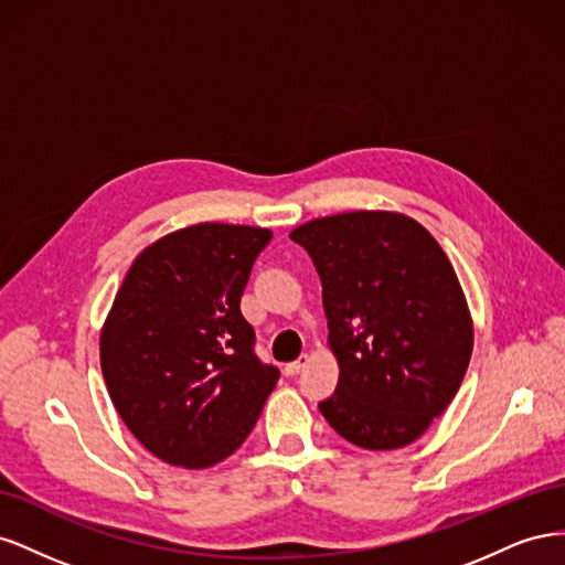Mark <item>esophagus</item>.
<instances>
[{
    "label": "esophagus",
    "instance_id": "obj_1",
    "mask_svg": "<svg viewBox=\"0 0 565 565\" xmlns=\"http://www.w3.org/2000/svg\"><path fill=\"white\" fill-rule=\"evenodd\" d=\"M309 361H311L309 355H301L299 361H295V363H287V365H285V374H287V377H295V374H299L306 365H309Z\"/></svg>",
    "mask_w": 565,
    "mask_h": 565
}]
</instances>
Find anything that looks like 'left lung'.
I'll use <instances>...</instances> for the list:
<instances>
[{
	"label": "left lung",
	"instance_id": "1",
	"mask_svg": "<svg viewBox=\"0 0 565 565\" xmlns=\"http://www.w3.org/2000/svg\"><path fill=\"white\" fill-rule=\"evenodd\" d=\"M322 282L339 384L318 407L365 450H398L429 429L459 391L473 322L436 237L398 212L361 210L289 233Z\"/></svg>",
	"mask_w": 565,
	"mask_h": 565
}]
</instances>
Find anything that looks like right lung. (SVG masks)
<instances>
[{
	"label": "right lung",
	"mask_w": 565,
	"mask_h": 565,
	"mask_svg": "<svg viewBox=\"0 0 565 565\" xmlns=\"http://www.w3.org/2000/svg\"><path fill=\"white\" fill-rule=\"evenodd\" d=\"M270 231L204 224L136 256L100 330L110 401L141 446L207 469L243 446L280 372L254 355L241 297Z\"/></svg>",
	"instance_id": "add662e5"
}]
</instances>
